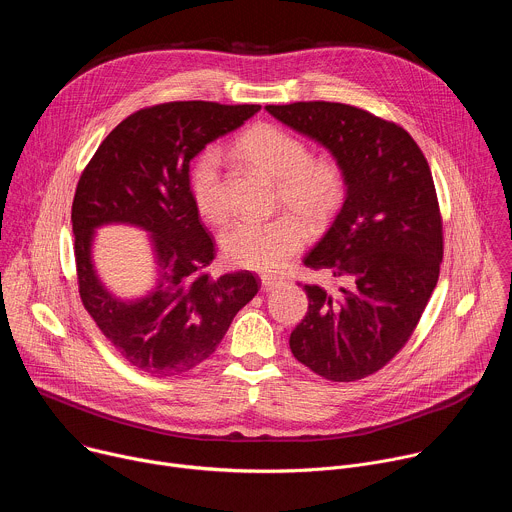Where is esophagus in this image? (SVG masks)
<instances>
[{"label": "esophagus", "instance_id": "1", "mask_svg": "<svg viewBox=\"0 0 512 512\" xmlns=\"http://www.w3.org/2000/svg\"><path fill=\"white\" fill-rule=\"evenodd\" d=\"M281 283H283V281H281L279 277H275V275H263V277H261V289H263V291H273V289H277Z\"/></svg>", "mask_w": 512, "mask_h": 512}]
</instances>
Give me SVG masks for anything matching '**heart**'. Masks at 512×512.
I'll use <instances>...</instances> for the list:
<instances>
[{
  "label": "heart",
  "instance_id": "obj_1",
  "mask_svg": "<svg viewBox=\"0 0 512 512\" xmlns=\"http://www.w3.org/2000/svg\"><path fill=\"white\" fill-rule=\"evenodd\" d=\"M237 156L269 176L277 186V202L300 216L308 227L330 223L348 194V178L332 156L312 158L308 143L271 123H259L235 143ZM223 158L218 148L206 145L190 162L188 184L198 210L221 221L227 214L223 196ZM296 216L239 218L221 239L225 257L239 267L277 271L294 255L306 231Z\"/></svg>",
  "mask_w": 512,
  "mask_h": 512
}]
</instances>
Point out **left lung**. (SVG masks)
<instances>
[{"mask_svg": "<svg viewBox=\"0 0 512 512\" xmlns=\"http://www.w3.org/2000/svg\"><path fill=\"white\" fill-rule=\"evenodd\" d=\"M342 164L346 200L304 265L342 281L306 283L308 314L289 336L316 375L350 383L381 371L411 338L440 277L442 214L429 164L397 123L328 101L267 105Z\"/></svg>", "mask_w": 512, "mask_h": 512, "instance_id": "1", "label": "left lung"}]
</instances>
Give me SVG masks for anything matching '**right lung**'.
Instances as JSON below:
<instances>
[{"label":"right lung","mask_w":512,"mask_h":512,"mask_svg":"<svg viewBox=\"0 0 512 512\" xmlns=\"http://www.w3.org/2000/svg\"><path fill=\"white\" fill-rule=\"evenodd\" d=\"M259 109L210 101L139 109L103 139L81 174L70 216L79 294L105 338L141 373L194 369L261 287L251 271L210 277L216 251L188 184L190 160L206 143ZM103 224H133L153 235L159 273L143 299L119 301L96 277L90 247Z\"/></svg>","instance_id":"right-lung-1"}]
</instances>
